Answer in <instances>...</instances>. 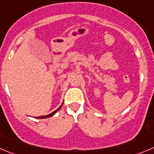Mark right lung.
I'll return each instance as SVG.
<instances>
[{
  "label": "right lung",
  "mask_w": 154,
  "mask_h": 154,
  "mask_svg": "<svg viewBox=\"0 0 154 154\" xmlns=\"http://www.w3.org/2000/svg\"><path fill=\"white\" fill-rule=\"evenodd\" d=\"M63 103H62V104L60 105V106H59V107H58L57 109L56 110H54V112H52V113H50V114L45 115V116H41V117H35V118H38V119H45V118H48V117H53L55 113H56L57 112L58 110H60V108H61V106H62V105H63Z\"/></svg>",
  "instance_id": "obj_1"
}]
</instances>
